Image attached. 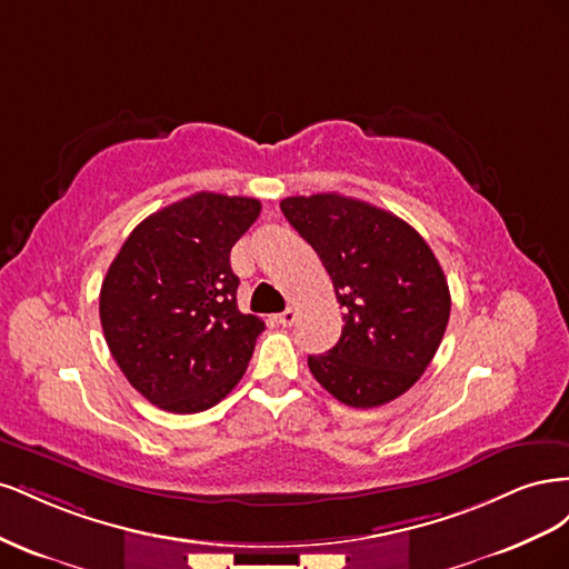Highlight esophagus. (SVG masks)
<instances>
[{
	"label": "esophagus",
	"instance_id": "obj_1",
	"mask_svg": "<svg viewBox=\"0 0 569 569\" xmlns=\"http://www.w3.org/2000/svg\"><path fill=\"white\" fill-rule=\"evenodd\" d=\"M295 320H297V311H295V308H287V311L274 316V322L282 325V327H291V325H295Z\"/></svg>",
	"mask_w": 569,
	"mask_h": 569
}]
</instances>
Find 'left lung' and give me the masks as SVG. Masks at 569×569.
<instances>
[{
	"label": "left lung",
	"mask_w": 569,
	"mask_h": 569,
	"mask_svg": "<svg viewBox=\"0 0 569 569\" xmlns=\"http://www.w3.org/2000/svg\"><path fill=\"white\" fill-rule=\"evenodd\" d=\"M280 209L320 256L343 308L339 341L308 356L313 377L351 408L399 399L432 363L449 325L437 256L406 220L351 197H287Z\"/></svg>",
	"instance_id": "1"
}]
</instances>
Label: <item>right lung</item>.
<instances>
[{
    "mask_svg": "<svg viewBox=\"0 0 569 569\" xmlns=\"http://www.w3.org/2000/svg\"><path fill=\"white\" fill-rule=\"evenodd\" d=\"M258 213V199L197 192L144 218L113 258L101 330L149 403L187 416L242 380L266 325L239 313L230 251Z\"/></svg>",
    "mask_w": 569,
    "mask_h": 569,
    "instance_id": "right-lung-1",
    "label": "right lung"
}]
</instances>
